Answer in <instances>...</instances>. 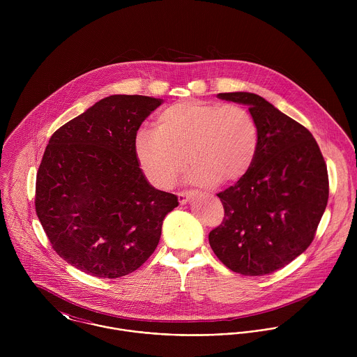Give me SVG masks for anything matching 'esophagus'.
I'll return each mask as SVG.
<instances>
[{
    "instance_id": "esophagus-1",
    "label": "esophagus",
    "mask_w": 357,
    "mask_h": 357,
    "mask_svg": "<svg viewBox=\"0 0 357 357\" xmlns=\"http://www.w3.org/2000/svg\"><path fill=\"white\" fill-rule=\"evenodd\" d=\"M192 195H194V192H191V191H185V192H178L177 194V197H178V202L181 204H185L191 198H192Z\"/></svg>"
}]
</instances>
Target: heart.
Masks as SVG:
<instances>
[{"label": "heart", "instance_id": "1", "mask_svg": "<svg viewBox=\"0 0 357 357\" xmlns=\"http://www.w3.org/2000/svg\"><path fill=\"white\" fill-rule=\"evenodd\" d=\"M258 142V125L248 108L184 100L162 109L153 130L137 133L135 155L159 190L172 188L187 163L192 166L188 183L211 187L242 180L255 163Z\"/></svg>", "mask_w": 357, "mask_h": 357}]
</instances>
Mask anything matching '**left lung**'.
Returning a JSON list of instances; mask_svg holds the SVG:
<instances>
[{
  "label": "left lung",
  "instance_id": "8db88e82",
  "mask_svg": "<svg viewBox=\"0 0 357 357\" xmlns=\"http://www.w3.org/2000/svg\"><path fill=\"white\" fill-rule=\"evenodd\" d=\"M249 107L258 150L249 173L217 194L224 220L208 234L218 259L245 276L272 273L312 243L328 201V174L312 133L264 98L218 93Z\"/></svg>",
  "mask_w": 357,
  "mask_h": 357
}]
</instances>
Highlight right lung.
<instances>
[{"instance_id":"right-lung-1","label":"right lung","mask_w":357,"mask_h":357,"mask_svg":"<svg viewBox=\"0 0 357 357\" xmlns=\"http://www.w3.org/2000/svg\"><path fill=\"white\" fill-rule=\"evenodd\" d=\"M163 102L112 95L59 128L36 183V211L53 250L102 279L140 268L159 243L162 222L178 206L142 172L135 139Z\"/></svg>"}]
</instances>
